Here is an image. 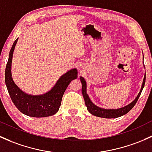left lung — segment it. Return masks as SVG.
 <instances>
[{"mask_svg":"<svg viewBox=\"0 0 152 152\" xmlns=\"http://www.w3.org/2000/svg\"><path fill=\"white\" fill-rule=\"evenodd\" d=\"M143 67H145L144 64H143ZM80 80L82 83V94L83 96L84 100H85V104L87 107V110L92 115H95L97 117H101V118H118V117L121 116V115H125L127 113L132 107H134V104L137 102V99H138L139 96H140V94H141L142 90H143V87L145 85V81H146V72H145L144 77H143V83H142V86L140 88V90L139 91L138 94L135 97L133 101L131 102L129 104L127 105L124 106L123 107H120V108L117 109H106L100 107L99 106L96 105L94 104L93 102L90 99L87 94V85L85 79L83 77H80Z\"/></svg>","mask_w":152,"mask_h":152,"instance_id":"left-lung-1","label":"left lung"}]
</instances>
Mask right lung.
Listing matches in <instances>:
<instances>
[{
  "mask_svg": "<svg viewBox=\"0 0 152 152\" xmlns=\"http://www.w3.org/2000/svg\"><path fill=\"white\" fill-rule=\"evenodd\" d=\"M18 38L12 45L6 66L5 82L12 102L22 113L31 117L41 118L54 115L59 110L62 96L72 80L77 77V70L72 69L59 77L55 86L43 94L33 95L26 93L19 88L12 75L13 53Z\"/></svg>",
  "mask_w": 152,
  "mask_h": 152,
  "instance_id": "obj_1",
  "label": "right lung"
}]
</instances>
